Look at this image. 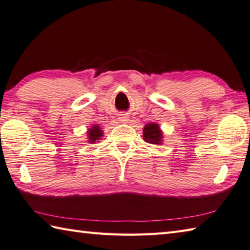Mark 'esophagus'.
<instances>
[{"label":"esophagus","instance_id":"34e87169","mask_svg":"<svg viewBox=\"0 0 250 250\" xmlns=\"http://www.w3.org/2000/svg\"><path fill=\"white\" fill-rule=\"evenodd\" d=\"M127 121H128V118H127V116H124V115L120 116V122H122V123H126Z\"/></svg>","mask_w":250,"mask_h":250}]
</instances>
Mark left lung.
<instances>
[{
	"mask_svg": "<svg viewBox=\"0 0 250 250\" xmlns=\"http://www.w3.org/2000/svg\"><path fill=\"white\" fill-rule=\"evenodd\" d=\"M144 139L147 144L160 145L162 141V131L160 130V126L155 123L146 125L144 130Z\"/></svg>",
	"mask_w": 250,
	"mask_h": 250,
	"instance_id": "left-lung-1",
	"label": "left lung"
}]
</instances>
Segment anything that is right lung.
<instances>
[{
  "instance_id": "obj_1",
  "label": "right lung",
  "mask_w": 250,
  "mask_h": 250,
  "mask_svg": "<svg viewBox=\"0 0 250 250\" xmlns=\"http://www.w3.org/2000/svg\"><path fill=\"white\" fill-rule=\"evenodd\" d=\"M101 136H103V131L98 125H94L93 128L88 129V139L90 144H94L96 140H99Z\"/></svg>"
}]
</instances>
